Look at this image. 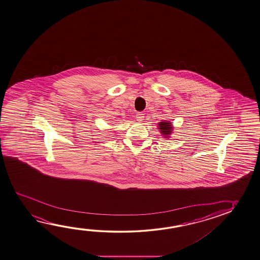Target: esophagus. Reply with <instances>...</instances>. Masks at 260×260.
<instances>
[{
  "mask_svg": "<svg viewBox=\"0 0 260 260\" xmlns=\"http://www.w3.org/2000/svg\"><path fill=\"white\" fill-rule=\"evenodd\" d=\"M144 113H138L136 114V119L138 121H142L144 120Z\"/></svg>",
  "mask_w": 260,
  "mask_h": 260,
  "instance_id": "obj_1",
  "label": "esophagus"
}]
</instances>
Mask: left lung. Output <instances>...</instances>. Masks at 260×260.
<instances>
[{
    "instance_id": "8db88e82",
    "label": "left lung",
    "mask_w": 260,
    "mask_h": 260,
    "mask_svg": "<svg viewBox=\"0 0 260 260\" xmlns=\"http://www.w3.org/2000/svg\"><path fill=\"white\" fill-rule=\"evenodd\" d=\"M158 128L160 129L161 134L164 136V138H170V135L173 133V124L172 122H169L167 120H162L158 123Z\"/></svg>"
}]
</instances>
